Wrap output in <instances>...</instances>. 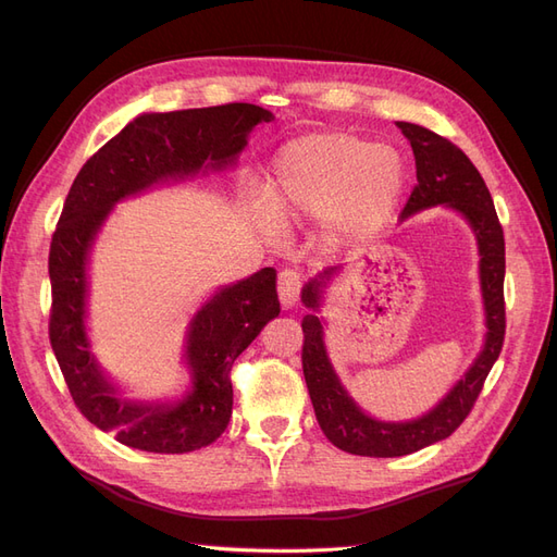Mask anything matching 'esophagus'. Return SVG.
Returning <instances> with one entry per match:
<instances>
[{
    "instance_id": "34e87169",
    "label": "esophagus",
    "mask_w": 557,
    "mask_h": 557,
    "mask_svg": "<svg viewBox=\"0 0 557 557\" xmlns=\"http://www.w3.org/2000/svg\"><path fill=\"white\" fill-rule=\"evenodd\" d=\"M301 293V276L295 272V269H283L278 274V299L285 309L297 307Z\"/></svg>"
}]
</instances>
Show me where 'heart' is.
<instances>
[{
  "instance_id": "1",
  "label": "heart",
  "mask_w": 557,
  "mask_h": 557,
  "mask_svg": "<svg viewBox=\"0 0 557 557\" xmlns=\"http://www.w3.org/2000/svg\"><path fill=\"white\" fill-rule=\"evenodd\" d=\"M404 190V162L393 146L346 132H315L285 144L264 188L281 227L323 223L330 248L360 244L387 223Z\"/></svg>"
}]
</instances>
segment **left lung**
Segmentation results:
<instances>
[{"label":"left lung","mask_w":557,"mask_h":557,"mask_svg":"<svg viewBox=\"0 0 557 557\" xmlns=\"http://www.w3.org/2000/svg\"><path fill=\"white\" fill-rule=\"evenodd\" d=\"M397 127L413 148L418 178L401 218L432 207H444L465 218L474 232L481 258L479 281L485 336L474 362L428 413L411 420H379L358 407L336 376L325 346V318L318 315L327 288L344 272V267H330L305 285L301 301L311 313L301 320V332H305L301 367H305L318 425L336 448L367 455V458H399V455L442 442L458 430L499 358L504 327H507V320H504V232L491 190L485 188L479 170L458 146L413 123H397Z\"/></svg>","instance_id":"obj_1"}]
</instances>
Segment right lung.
<instances>
[{"label": "right lung", "mask_w": 557, "mask_h": 557, "mask_svg": "<svg viewBox=\"0 0 557 557\" xmlns=\"http://www.w3.org/2000/svg\"><path fill=\"white\" fill-rule=\"evenodd\" d=\"M272 121L256 104L141 113L83 164L53 234L48 276L53 288L50 346L81 413L115 440L148 453H190L213 444L230 423V369L262 327L281 313L276 269L264 267L221 285L185 327L183 395L132 399L97 362L88 334L90 256L113 207L237 164L248 134Z\"/></svg>", "instance_id": "right-lung-1"}]
</instances>
